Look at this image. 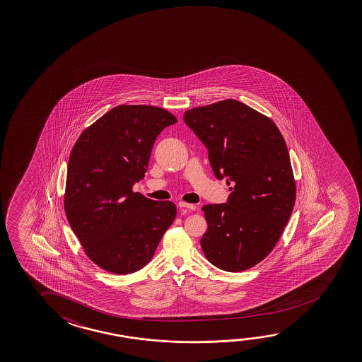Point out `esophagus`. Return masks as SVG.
Instances as JSON below:
<instances>
[{
    "mask_svg": "<svg viewBox=\"0 0 362 362\" xmlns=\"http://www.w3.org/2000/svg\"><path fill=\"white\" fill-rule=\"evenodd\" d=\"M178 206L180 208H187V209H190V211H194V209H196V206H194V204L185 203V202H179Z\"/></svg>",
    "mask_w": 362,
    "mask_h": 362,
    "instance_id": "34e87169",
    "label": "esophagus"
}]
</instances>
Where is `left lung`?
Listing matches in <instances>:
<instances>
[{
    "mask_svg": "<svg viewBox=\"0 0 362 362\" xmlns=\"http://www.w3.org/2000/svg\"><path fill=\"white\" fill-rule=\"evenodd\" d=\"M183 119L207 146L216 178L233 184L227 203L202 208L204 256L230 273L255 267L273 251L296 203L284 137L267 116L236 100L192 108Z\"/></svg>",
    "mask_w": 362,
    "mask_h": 362,
    "instance_id": "obj_1",
    "label": "left lung"
}]
</instances>
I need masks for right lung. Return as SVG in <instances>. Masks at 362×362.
I'll list each match as a JSON object with an SVG mask.
<instances>
[{
  "mask_svg": "<svg viewBox=\"0 0 362 362\" xmlns=\"http://www.w3.org/2000/svg\"><path fill=\"white\" fill-rule=\"evenodd\" d=\"M177 119L164 108L121 105L90 124L71 148L64 209L86 255L108 273L143 269L177 216L170 201L132 192L155 140Z\"/></svg>",
  "mask_w": 362,
  "mask_h": 362,
  "instance_id": "add662e5",
  "label": "right lung"
}]
</instances>
